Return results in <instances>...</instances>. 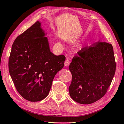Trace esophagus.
Returning a JSON list of instances; mask_svg holds the SVG:
<instances>
[{
    "label": "esophagus",
    "instance_id": "esophagus-1",
    "mask_svg": "<svg viewBox=\"0 0 124 124\" xmlns=\"http://www.w3.org/2000/svg\"><path fill=\"white\" fill-rule=\"evenodd\" d=\"M70 60H69L68 58H67V59L65 60V62H64V65L66 66H68L69 65H70Z\"/></svg>",
    "mask_w": 124,
    "mask_h": 124
}]
</instances>
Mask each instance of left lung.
Segmentation results:
<instances>
[{
    "label": "left lung",
    "mask_w": 124,
    "mask_h": 124,
    "mask_svg": "<svg viewBox=\"0 0 124 124\" xmlns=\"http://www.w3.org/2000/svg\"><path fill=\"white\" fill-rule=\"evenodd\" d=\"M72 80L69 87L71 98L88 104L103 97L110 86L116 70L112 44L96 42L83 47L69 66Z\"/></svg>",
    "instance_id": "8db88e82"
}]
</instances>
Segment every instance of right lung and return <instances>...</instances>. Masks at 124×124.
I'll return each mask as SVG.
<instances>
[{
  "label": "right lung",
  "mask_w": 124,
  "mask_h": 124,
  "mask_svg": "<svg viewBox=\"0 0 124 124\" xmlns=\"http://www.w3.org/2000/svg\"><path fill=\"white\" fill-rule=\"evenodd\" d=\"M44 33L37 21L16 38L9 59V70L23 98L38 102L47 97L52 80L64 66L66 57L50 51Z\"/></svg>",
  "instance_id": "obj_1"
}]
</instances>
